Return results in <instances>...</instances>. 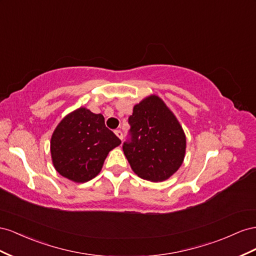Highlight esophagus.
I'll use <instances>...</instances> for the list:
<instances>
[{
	"label": "esophagus",
	"mask_w": 256,
	"mask_h": 256,
	"mask_svg": "<svg viewBox=\"0 0 256 256\" xmlns=\"http://www.w3.org/2000/svg\"><path fill=\"white\" fill-rule=\"evenodd\" d=\"M114 134H116V136H118V137L120 138V140H122V138H123V134H122V132H121L120 130H114Z\"/></svg>",
	"instance_id": "obj_1"
}]
</instances>
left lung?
Listing matches in <instances>:
<instances>
[{
    "mask_svg": "<svg viewBox=\"0 0 256 256\" xmlns=\"http://www.w3.org/2000/svg\"><path fill=\"white\" fill-rule=\"evenodd\" d=\"M130 142L123 152L130 168L144 180L162 182L184 163L186 137L180 122L164 100L156 94L144 98L130 116Z\"/></svg>",
    "mask_w": 256,
    "mask_h": 256,
    "instance_id": "left-lung-1",
    "label": "left lung"
}]
</instances>
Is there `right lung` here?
Here are the masks:
<instances>
[{
	"label": "right lung",
	"mask_w": 256,
	"mask_h": 256,
	"mask_svg": "<svg viewBox=\"0 0 256 256\" xmlns=\"http://www.w3.org/2000/svg\"><path fill=\"white\" fill-rule=\"evenodd\" d=\"M120 144L106 128L103 114L80 107L65 116L54 128L50 140L51 160L61 176L84 184L98 176L108 153Z\"/></svg>",
	"instance_id": "obj_1"
}]
</instances>
